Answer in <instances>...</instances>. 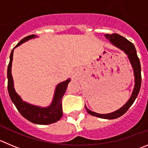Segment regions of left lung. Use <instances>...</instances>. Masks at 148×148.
Wrapping results in <instances>:
<instances>
[{
	"mask_svg": "<svg viewBox=\"0 0 148 148\" xmlns=\"http://www.w3.org/2000/svg\"><path fill=\"white\" fill-rule=\"evenodd\" d=\"M105 37L113 45H114L115 47L119 48L120 49L123 51L128 55V59L130 60V63L132 64V68H133L135 77L134 88L133 92H132V96L129 99V100L121 108H120L119 110H116V111L113 112L109 113V114H99V113L90 111L85 105L87 112L90 114H91V115L96 116V117L100 118L111 120L115 119V118H118L121 117V116H122L123 114H124L128 111V109L130 108L131 106L133 104L135 99H136L138 94H139V90H140L141 82H142V76H141L140 62H139V59L137 56V54H136V50L135 49L134 45L131 41H129L126 38H124L123 36L118 34H105Z\"/></svg>",
	"mask_w": 148,
	"mask_h": 148,
	"instance_id": "8db88e82",
	"label": "left lung"
}]
</instances>
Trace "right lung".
Segmentation results:
<instances>
[{
    "label": "right lung",
    "instance_id": "add662e5",
    "mask_svg": "<svg viewBox=\"0 0 148 148\" xmlns=\"http://www.w3.org/2000/svg\"><path fill=\"white\" fill-rule=\"evenodd\" d=\"M35 37V35H30L28 36H26L18 43L15 47H17L25 41H28L29 39L34 38ZM14 49L11 52L10 61H9L7 69L8 91H9V94L12 101L14 103L19 112L25 119L31 123L40 124V125H47V124L53 123L58 121L63 115L61 101L66 90L68 84L70 82V79H68L67 80L60 82L57 85L55 88L53 100L51 105L49 107H40L23 101L20 96L16 93L14 88L13 78L12 75V60H13Z\"/></svg>",
    "mask_w": 148,
    "mask_h": 148
}]
</instances>
